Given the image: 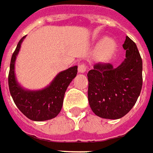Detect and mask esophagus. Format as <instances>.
<instances>
[{"mask_svg": "<svg viewBox=\"0 0 153 153\" xmlns=\"http://www.w3.org/2000/svg\"><path fill=\"white\" fill-rule=\"evenodd\" d=\"M86 66L85 63H79L78 66V70H79V73L80 74H84L85 71H86Z\"/></svg>", "mask_w": 153, "mask_h": 153, "instance_id": "obj_1", "label": "esophagus"}]
</instances>
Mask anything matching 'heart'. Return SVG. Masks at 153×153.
<instances>
[{
    "instance_id": "1",
    "label": "heart",
    "mask_w": 153,
    "mask_h": 153,
    "mask_svg": "<svg viewBox=\"0 0 153 153\" xmlns=\"http://www.w3.org/2000/svg\"><path fill=\"white\" fill-rule=\"evenodd\" d=\"M116 51V42L110 37H103L97 44L95 57L98 62H105L114 56Z\"/></svg>"
}]
</instances>
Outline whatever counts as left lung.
Instances as JSON below:
<instances>
[{
    "label": "left lung",
    "mask_w": 153,
    "mask_h": 153,
    "mask_svg": "<svg viewBox=\"0 0 153 153\" xmlns=\"http://www.w3.org/2000/svg\"><path fill=\"white\" fill-rule=\"evenodd\" d=\"M126 58L117 68L97 63L90 70L88 101L99 117L120 119L136 103L142 88V60L137 46L128 37L123 45Z\"/></svg>",
    "instance_id": "left-lung-1"
}]
</instances>
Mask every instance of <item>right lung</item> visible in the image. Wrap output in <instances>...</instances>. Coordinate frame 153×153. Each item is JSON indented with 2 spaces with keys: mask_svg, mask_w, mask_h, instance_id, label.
<instances>
[{
  "mask_svg": "<svg viewBox=\"0 0 153 153\" xmlns=\"http://www.w3.org/2000/svg\"><path fill=\"white\" fill-rule=\"evenodd\" d=\"M25 38V36L19 40L11 58L8 74V86L11 96L18 109L30 120L35 122L50 120L55 118L62 110L65 92L71 81L76 77L78 67L74 66L60 72L50 85L43 89L24 88L17 80L15 62Z\"/></svg>",
  "mask_w": 153,
  "mask_h": 153,
  "instance_id": "right-lung-1",
  "label": "right lung"
}]
</instances>
